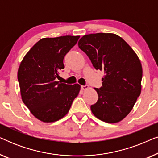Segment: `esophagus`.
Wrapping results in <instances>:
<instances>
[{
  "instance_id": "1",
  "label": "esophagus",
  "mask_w": 158,
  "mask_h": 158,
  "mask_svg": "<svg viewBox=\"0 0 158 158\" xmlns=\"http://www.w3.org/2000/svg\"><path fill=\"white\" fill-rule=\"evenodd\" d=\"M88 88H89V86H88V85L81 86V90H88Z\"/></svg>"
}]
</instances>
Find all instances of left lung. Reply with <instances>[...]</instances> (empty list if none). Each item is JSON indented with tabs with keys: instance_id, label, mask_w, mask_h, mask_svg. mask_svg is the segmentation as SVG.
<instances>
[{
	"instance_id": "8db88e82",
	"label": "left lung",
	"mask_w": 158,
	"mask_h": 158,
	"mask_svg": "<svg viewBox=\"0 0 158 158\" xmlns=\"http://www.w3.org/2000/svg\"><path fill=\"white\" fill-rule=\"evenodd\" d=\"M96 70H103L102 86L95 88L98 101L90 106L94 115L104 122H121L131 111L141 94L142 68L131 47L111 33L84 35L78 42Z\"/></svg>"
}]
</instances>
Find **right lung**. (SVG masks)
<instances>
[{
  "label": "right lung",
  "mask_w": 158,
  "mask_h": 158,
  "mask_svg": "<svg viewBox=\"0 0 158 158\" xmlns=\"http://www.w3.org/2000/svg\"><path fill=\"white\" fill-rule=\"evenodd\" d=\"M80 36L43 38L23 58L18 70L21 98L31 113L43 122H54L68 114L78 95L79 84L55 80L64 68V56Z\"/></svg>",
  "instance_id": "right-lung-1"
}]
</instances>
